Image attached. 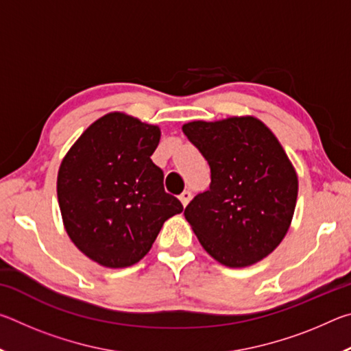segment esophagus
<instances>
[{
    "instance_id": "34e87169",
    "label": "esophagus",
    "mask_w": 351,
    "mask_h": 351,
    "mask_svg": "<svg viewBox=\"0 0 351 351\" xmlns=\"http://www.w3.org/2000/svg\"><path fill=\"white\" fill-rule=\"evenodd\" d=\"M192 192H190V190H184V192L180 195V199H181V203H182V206L186 207L189 203H190V199H192Z\"/></svg>"
}]
</instances>
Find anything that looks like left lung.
Instances as JSON below:
<instances>
[{
	"label": "left lung",
	"mask_w": 351,
	"mask_h": 351,
	"mask_svg": "<svg viewBox=\"0 0 351 351\" xmlns=\"http://www.w3.org/2000/svg\"><path fill=\"white\" fill-rule=\"evenodd\" d=\"M210 167V187L184 210L207 252L229 268L280 245L294 215L297 175L271 130L252 116L182 125Z\"/></svg>",
	"instance_id": "left-lung-1"
}]
</instances>
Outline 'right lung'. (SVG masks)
I'll return each mask as SVG.
<instances>
[{
    "mask_svg": "<svg viewBox=\"0 0 351 351\" xmlns=\"http://www.w3.org/2000/svg\"><path fill=\"white\" fill-rule=\"evenodd\" d=\"M161 130L110 112L91 123L63 158L57 197L64 229L80 251L106 268H127L150 251L181 201L164 190L152 161Z\"/></svg>",
    "mask_w": 351,
    "mask_h": 351,
    "instance_id": "add662e5",
    "label": "right lung"
}]
</instances>
